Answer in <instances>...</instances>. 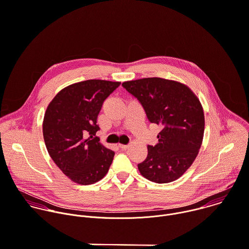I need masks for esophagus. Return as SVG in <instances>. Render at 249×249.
Wrapping results in <instances>:
<instances>
[{
    "instance_id": "1",
    "label": "esophagus",
    "mask_w": 249,
    "mask_h": 249,
    "mask_svg": "<svg viewBox=\"0 0 249 249\" xmlns=\"http://www.w3.org/2000/svg\"><path fill=\"white\" fill-rule=\"evenodd\" d=\"M119 147L122 149V150H126L128 148V145H124V144H119Z\"/></svg>"
}]
</instances>
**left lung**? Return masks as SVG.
<instances>
[{
    "label": "left lung",
    "instance_id": "obj_1",
    "mask_svg": "<svg viewBox=\"0 0 249 249\" xmlns=\"http://www.w3.org/2000/svg\"><path fill=\"white\" fill-rule=\"evenodd\" d=\"M143 106L148 120L161 127L159 143L148 145L138 164L142 176L159 184L181 177L198 154L204 132V114L196 95L179 82L144 78L122 85Z\"/></svg>",
    "mask_w": 249,
    "mask_h": 249
}]
</instances>
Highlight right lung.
Instances as JSON below:
<instances>
[{"mask_svg": "<svg viewBox=\"0 0 249 249\" xmlns=\"http://www.w3.org/2000/svg\"><path fill=\"white\" fill-rule=\"evenodd\" d=\"M120 82L88 80L60 90L49 104L43 122L48 152L73 182L89 185L108 172L115 152L95 136L97 116L104 100Z\"/></svg>", "mask_w": 249, "mask_h": 249, "instance_id": "add662e5", "label": "right lung"}]
</instances>
